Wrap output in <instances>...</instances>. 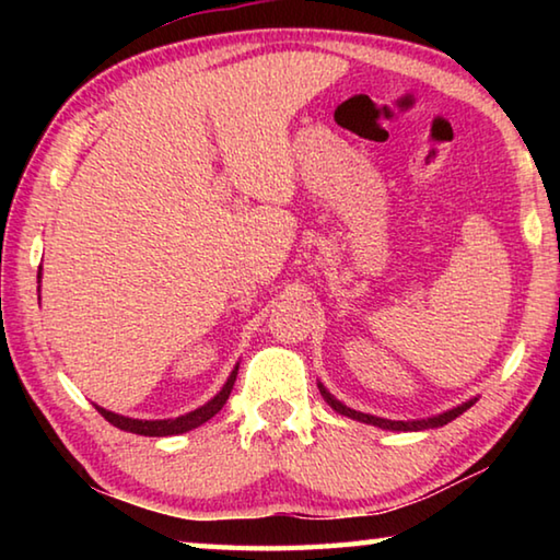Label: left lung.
<instances>
[{"mask_svg": "<svg viewBox=\"0 0 560 560\" xmlns=\"http://www.w3.org/2000/svg\"><path fill=\"white\" fill-rule=\"evenodd\" d=\"M318 390L320 395H324V400L334 407V410L338 415H346L350 417V420H358V422H365V424H375V428L381 430H393V432H417V430H432V428H442V424L452 422L454 417H459L462 412H467L469 407L477 402V397H471V400L462 402L457 407H452V410L442 412V415H434V417H428V420H385V417H375V415H365V412H358L353 410V407L343 405L340 400H336L334 395H330L324 385L318 383Z\"/></svg>", "mask_w": 560, "mask_h": 560, "instance_id": "left-lung-1", "label": "left lung"}]
</instances>
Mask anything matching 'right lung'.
<instances>
[{
  "label": "right lung",
  "mask_w": 560,
  "mask_h": 560,
  "mask_svg": "<svg viewBox=\"0 0 560 560\" xmlns=\"http://www.w3.org/2000/svg\"><path fill=\"white\" fill-rule=\"evenodd\" d=\"M39 279H42V267H39ZM236 371H240V365H234V371L226 377V383L222 385V390L217 393L210 402H205L202 407H197V410L187 412V415H179L173 417V420H136V417H126V415H116L106 410V407L96 405V410L106 417V420L113 424V428L118 430H126L132 434H143V438H170V434H183L189 432L195 428H200L207 420H212V417L222 410L226 397H230L234 381H236Z\"/></svg>",
  "instance_id": "add662e5"
}]
</instances>
